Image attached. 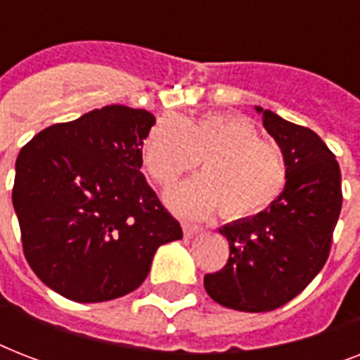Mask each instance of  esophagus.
I'll use <instances>...</instances> for the list:
<instances>
[{
  "label": "esophagus",
  "mask_w": 360,
  "mask_h": 360,
  "mask_svg": "<svg viewBox=\"0 0 360 360\" xmlns=\"http://www.w3.org/2000/svg\"><path fill=\"white\" fill-rule=\"evenodd\" d=\"M202 230H203L202 226L188 224V222H185V224H183V233H185V237L198 236V233H200V231H202Z\"/></svg>",
  "instance_id": "1"
}]
</instances>
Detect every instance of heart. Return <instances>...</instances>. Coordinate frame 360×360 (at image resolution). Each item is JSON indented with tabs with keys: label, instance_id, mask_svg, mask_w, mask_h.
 I'll list each match as a JSON object with an SVG mask.
<instances>
[{
	"label": "heart",
	"instance_id": "heart-1",
	"mask_svg": "<svg viewBox=\"0 0 360 360\" xmlns=\"http://www.w3.org/2000/svg\"><path fill=\"white\" fill-rule=\"evenodd\" d=\"M203 158V175L174 186L166 202L183 217L219 207L226 219H246L282 194L288 169L278 147L245 117L207 114L198 120L166 115L141 143V164L155 183L169 186Z\"/></svg>",
	"mask_w": 360,
	"mask_h": 360
}]
</instances>
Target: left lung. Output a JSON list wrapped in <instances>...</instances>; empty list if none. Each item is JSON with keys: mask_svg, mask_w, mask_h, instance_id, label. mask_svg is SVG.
I'll use <instances>...</instances> for the list:
<instances>
[{"mask_svg": "<svg viewBox=\"0 0 360 360\" xmlns=\"http://www.w3.org/2000/svg\"><path fill=\"white\" fill-rule=\"evenodd\" d=\"M278 143L288 183L262 213L230 222L220 233L230 257L203 285L214 302L240 312H271L307 288L329 257L342 209L340 166L314 130L254 106Z\"/></svg>", "mask_w": 360, "mask_h": 360, "instance_id": "8db88e82", "label": "left lung"}]
</instances>
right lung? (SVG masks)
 I'll list each match as a JSON object with an SVG mask.
<instances>
[{"mask_svg":"<svg viewBox=\"0 0 360 360\" xmlns=\"http://www.w3.org/2000/svg\"><path fill=\"white\" fill-rule=\"evenodd\" d=\"M153 114L121 104L41 130L16 158L13 205L25 259L59 295L103 302L134 291L155 252L183 239L141 168Z\"/></svg>","mask_w":360,"mask_h":360,"instance_id":"right-lung-1","label":"right lung"}]
</instances>
